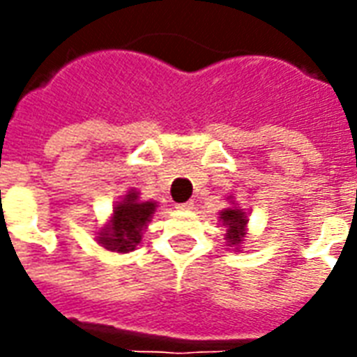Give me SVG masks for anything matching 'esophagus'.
I'll use <instances>...</instances> for the list:
<instances>
[{
    "mask_svg": "<svg viewBox=\"0 0 357 357\" xmlns=\"http://www.w3.org/2000/svg\"><path fill=\"white\" fill-rule=\"evenodd\" d=\"M195 206V202L193 201H187V202H178L176 204V208L178 210H191Z\"/></svg>",
    "mask_w": 357,
    "mask_h": 357,
    "instance_id": "1",
    "label": "esophagus"
}]
</instances>
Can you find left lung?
Listing matches in <instances>:
<instances>
[{
	"label": "left lung",
	"instance_id": "8db88e82",
	"mask_svg": "<svg viewBox=\"0 0 357 357\" xmlns=\"http://www.w3.org/2000/svg\"><path fill=\"white\" fill-rule=\"evenodd\" d=\"M220 222H222V225L227 227V231H225L227 247H235V250H239L241 243L247 237V212H243L237 206L225 208L220 212Z\"/></svg>",
	"mask_w": 357,
	"mask_h": 357
}]
</instances>
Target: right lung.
Returning <instances> with one entry per match:
<instances>
[{
    "label": "right lung",
    "instance_id": "add662e5",
    "mask_svg": "<svg viewBox=\"0 0 357 357\" xmlns=\"http://www.w3.org/2000/svg\"><path fill=\"white\" fill-rule=\"evenodd\" d=\"M155 212L156 202L139 201V193L132 189L122 201L116 202L109 224L105 225V229H101L97 237L99 245L112 252L135 250Z\"/></svg>",
    "mask_w": 357,
    "mask_h": 357
}]
</instances>
